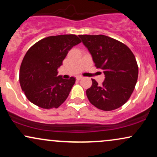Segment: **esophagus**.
I'll list each match as a JSON object with an SVG mask.
<instances>
[{"label":"esophagus","mask_w":157,"mask_h":157,"mask_svg":"<svg viewBox=\"0 0 157 157\" xmlns=\"http://www.w3.org/2000/svg\"><path fill=\"white\" fill-rule=\"evenodd\" d=\"M82 78V76H77L76 77V79H77V80H80Z\"/></svg>","instance_id":"obj_1"}]
</instances>
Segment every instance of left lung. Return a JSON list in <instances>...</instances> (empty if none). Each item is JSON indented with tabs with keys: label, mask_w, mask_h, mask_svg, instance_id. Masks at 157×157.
Wrapping results in <instances>:
<instances>
[{
	"label": "left lung",
	"mask_w": 157,
	"mask_h": 157,
	"mask_svg": "<svg viewBox=\"0 0 157 157\" xmlns=\"http://www.w3.org/2000/svg\"><path fill=\"white\" fill-rule=\"evenodd\" d=\"M89 50L97 68H101L105 80L86 90L88 99L102 111L121 107L130 98L138 78V66L134 54L125 44L108 36L79 35Z\"/></svg>",
	"instance_id": "left-lung-1"
}]
</instances>
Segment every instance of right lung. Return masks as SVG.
I'll return each instance as SVG.
<instances>
[{
    "instance_id": "obj_1",
    "label": "right lung",
    "mask_w": 157,
    "mask_h": 157,
    "mask_svg": "<svg viewBox=\"0 0 157 157\" xmlns=\"http://www.w3.org/2000/svg\"><path fill=\"white\" fill-rule=\"evenodd\" d=\"M80 42L75 35L50 36L27 51L20 68V83L30 102L45 109H57L63 103L75 78L57 76V68L68 51Z\"/></svg>"
}]
</instances>
